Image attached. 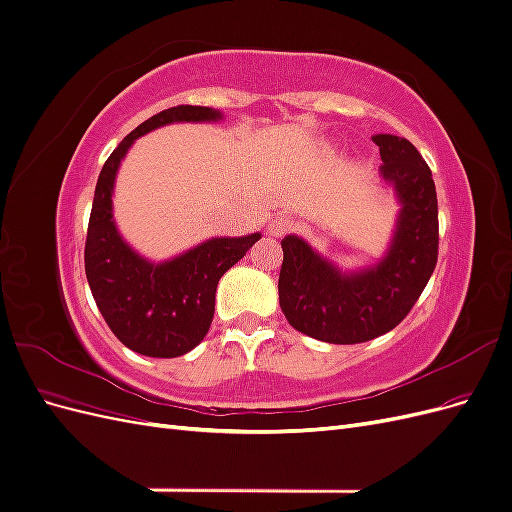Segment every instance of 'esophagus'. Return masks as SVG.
Returning <instances> with one entry per match:
<instances>
[{"instance_id":"34e87169","label":"esophagus","mask_w":512,"mask_h":512,"mask_svg":"<svg viewBox=\"0 0 512 512\" xmlns=\"http://www.w3.org/2000/svg\"><path fill=\"white\" fill-rule=\"evenodd\" d=\"M292 228V222L288 218H275L271 222V232L273 235H284V232H288Z\"/></svg>"}]
</instances>
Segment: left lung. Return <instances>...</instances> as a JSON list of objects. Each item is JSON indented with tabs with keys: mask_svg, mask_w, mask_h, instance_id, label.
Returning <instances> with one entry per match:
<instances>
[{
	"mask_svg": "<svg viewBox=\"0 0 512 512\" xmlns=\"http://www.w3.org/2000/svg\"><path fill=\"white\" fill-rule=\"evenodd\" d=\"M382 177L401 215L391 247L369 265L342 267L303 239L282 241L280 305L294 329L329 344H356L395 329L421 297L438 262V196L431 168L408 138L376 134Z\"/></svg>",
	"mask_w": 512,
	"mask_h": 512,
	"instance_id": "left-lung-1",
	"label": "left lung"
}]
</instances>
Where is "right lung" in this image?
<instances>
[{
  "instance_id": "obj_1",
  "label": "right lung",
  "mask_w": 512,
  "mask_h": 512,
  "mask_svg": "<svg viewBox=\"0 0 512 512\" xmlns=\"http://www.w3.org/2000/svg\"><path fill=\"white\" fill-rule=\"evenodd\" d=\"M207 106L179 104L149 117L104 162L91 205L85 273L94 301L123 346L149 356H179L207 335L220 277L260 239L218 237L175 258L156 260L121 239L113 222V183L121 158L138 136L173 121H213Z\"/></svg>"
}]
</instances>
